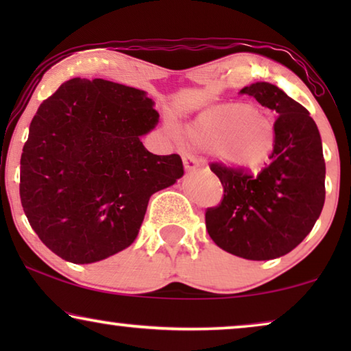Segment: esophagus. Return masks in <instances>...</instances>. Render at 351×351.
Returning <instances> with one entry per match:
<instances>
[{
    "label": "esophagus",
    "instance_id": "1",
    "mask_svg": "<svg viewBox=\"0 0 351 351\" xmlns=\"http://www.w3.org/2000/svg\"><path fill=\"white\" fill-rule=\"evenodd\" d=\"M182 161H184V167H185L186 172L193 171L199 166L198 160H196L193 155H189V153H184V155H182Z\"/></svg>",
    "mask_w": 351,
    "mask_h": 351
}]
</instances>
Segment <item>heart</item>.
Here are the masks:
<instances>
[{
	"mask_svg": "<svg viewBox=\"0 0 351 351\" xmlns=\"http://www.w3.org/2000/svg\"><path fill=\"white\" fill-rule=\"evenodd\" d=\"M184 136L227 166L243 171L258 169L276 148L275 123L254 102L206 108L186 124Z\"/></svg>",
	"mask_w": 351,
	"mask_h": 351,
	"instance_id": "1",
	"label": "heart"
}]
</instances>
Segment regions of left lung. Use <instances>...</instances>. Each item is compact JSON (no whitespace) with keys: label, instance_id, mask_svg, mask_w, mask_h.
Here are the masks:
<instances>
[{"label":"left lung","instance_id":"8db88e82","mask_svg":"<svg viewBox=\"0 0 351 351\" xmlns=\"http://www.w3.org/2000/svg\"><path fill=\"white\" fill-rule=\"evenodd\" d=\"M239 93L276 112V148L257 176L210 162L223 198L206 209V228L223 251L247 261H270L299 246L323 210V145L306 108L278 86L254 83Z\"/></svg>","mask_w":351,"mask_h":351}]
</instances>
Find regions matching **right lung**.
Segmentation results:
<instances>
[{
	"mask_svg": "<svg viewBox=\"0 0 351 351\" xmlns=\"http://www.w3.org/2000/svg\"><path fill=\"white\" fill-rule=\"evenodd\" d=\"M145 90L73 78L40 105L21 158V201L38 238L71 263L104 261L137 238L153 193L184 176L179 155L141 136L160 114Z\"/></svg>",
	"mask_w": 351,
	"mask_h": 351,
	"instance_id": "add662e5",
	"label": "right lung"
}]
</instances>
